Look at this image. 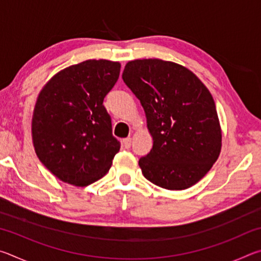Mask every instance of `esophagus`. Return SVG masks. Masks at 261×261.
Here are the masks:
<instances>
[{
  "label": "esophagus",
  "mask_w": 261,
  "mask_h": 261,
  "mask_svg": "<svg viewBox=\"0 0 261 261\" xmlns=\"http://www.w3.org/2000/svg\"><path fill=\"white\" fill-rule=\"evenodd\" d=\"M122 145L124 148H130L131 147V138H125L123 139Z\"/></svg>",
  "instance_id": "esophagus-1"
}]
</instances>
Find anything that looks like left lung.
Wrapping results in <instances>:
<instances>
[{"label":"left lung","instance_id":"obj_1","mask_svg":"<svg viewBox=\"0 0 261 261\" xmlns=\"http://www.w3.org/2000/svg\"><path fill=\"white\" fill-rule=\"evenodd\" d=\"M122 78L145 110L153 147L141 173L167 190H185L218 160L222 132L213 96L192 71L159 59L127 62Z\"/></svg>","mask_w":261,"mask_h":261}]
</instances>
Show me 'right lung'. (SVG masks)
Listing matches in <instances>:
<instances>
[{
  "instance_id": "1",
  "label": "right lung",
  "mask_w": 261,
  "mask_h": 261,
  "mask_svg": "<svg viewBox=\"0 0 261 261\" xmlns=\"http://www.w3.org/2000/svg\"><path fill=\"white\" fill-rule=\"evenodd\" d=\"M121 63L87 60L61 70L42 87L32 116L39 160L62 182L86 187L108 173L121 144L112 134L105 96Z\"/></svg>"
}]
</instances>
